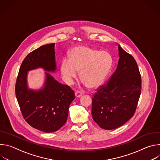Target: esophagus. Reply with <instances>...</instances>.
<instances>
[{"label":"esophagus","mask_w":160,"mask_h":160,"mask_svg":"<svg viewBox=\"0 0 160 160\" xmlns=\"http://www.w3.org/2000/svg\"><path fill=\"white\" fill-rule=\"evenodd\" d=\"M83 94L82 92H79V91H77V92H76L75 93V97H76L77 98H80Z\"/></svg>","instance_id":"obj_1"}]
</instances>
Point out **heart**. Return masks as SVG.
<instances>
[{"mask_svg":"<svg viewBox=\"0 0 160 160\" xmlns=\"http://www.w3.org/2000/svg\"><path fill=\"white\" fill-rule=\"evenodd\" d=\"M110 54L86 46H77L68 54L60 64V72L68 85H71L79 72L83 83L89 88L98 87L108 76L112 66Z\"/></svg>","mask_w":160,"mask_h":160,"instance_id":"1","label":"heart"}]
</instances>
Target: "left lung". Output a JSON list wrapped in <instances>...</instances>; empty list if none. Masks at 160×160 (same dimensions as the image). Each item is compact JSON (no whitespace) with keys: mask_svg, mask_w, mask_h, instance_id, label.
Instances as JSON below:
<instances>
[{"mask_svg":"<svg viewBox=\"0 0 160 160\" xmlns=\"http://www.w3.org/2000/svg\"><path fill=\"white\" fill-rule=\"evenodd\" d=\"M117 70L92 98V116L102 128H118L133 115L141 92V77L132 56L118 45Z\"/></svg>","mask_w":160,"mask_h":160,"instance_id":"1","label":"left lung"}]
</instances>
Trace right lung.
<instances>
[{
  "instance_id": "1",
  "label": "right lung",
  "mask_w": 160,
  "mask_h": 160,
  "mask_svg": "<svg viewBox=\"0 0 160 160\" xmlns=\"http://www.w3.org/2000/svg\"><path fill=\"white\" fill-rule=\"evenodd\" d=\"M55 43L42 45L30 52L22 61L16 83V96L22 115L32 127L45 133L54 132L66 122L68 109L75 99L70 87L59 83L48 72L55 73L57 66ZM42 68L45 72L43 86L30 89L28 72Z\"/></svg>"
}]
</instances>
